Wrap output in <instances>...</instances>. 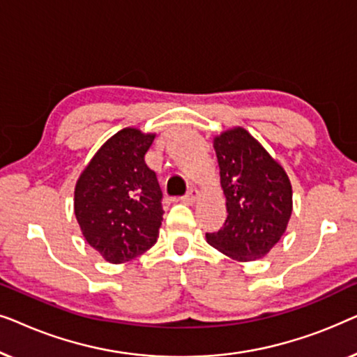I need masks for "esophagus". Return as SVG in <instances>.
Masks as SVG:
<instances>
[{"mask_svg": "<svg viewBox=\"0 0 357 357\" xmlns=\"http://www.w3.org/2000/svg\"><path fill=\"white\" fill-rule=\"evenodd\" d=\"M198 197H199L198 190H197V188H192L187 195H185V197H182V202L187 203V204H192V203L197 202Z\"/></svg>", "mask_w": 357, "mask_h": 357, "instance_id": "1", "label": "esophagus"}]
</instances>
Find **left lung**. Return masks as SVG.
<instances>
[{
	"instance_id": "1",
	"label": "left lung",
	"mask_w": 357,
	"mask_h": 357,
	"mask_svg": "<svg viewBox=\"0 0 357 357\" xmlns=\"http://www.w3.org/2000/svg\"><path fill=\"white\" fill-rule=\"evenodd\" d=\"M226 197L227 219L206 234L211 247L237 261L270 253L286 232L292 213V187L282 165L242 126L213 139Z\"/></svg>"
}]
</instances>
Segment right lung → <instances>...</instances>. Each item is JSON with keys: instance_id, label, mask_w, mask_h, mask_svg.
Instances as JSON below:
<instances>
[{"instance_id": "right-lung-1", "label": "right lung", "mask_w": 357, "mask_h": 357, "mask_svg": "<svg viewBox=\"0 0 357 357\" xmlns=\"http://www.w3.org/2000/svg\"><path fill=\"white\" fill-rule=\"evenodd\" d=\"M155 138L123 128L100 146L75 187V214L82 236L109 263H123L158 242L162 192L144 162Z\"/></svg>"}]
</instances>
